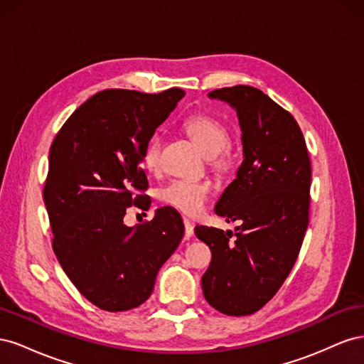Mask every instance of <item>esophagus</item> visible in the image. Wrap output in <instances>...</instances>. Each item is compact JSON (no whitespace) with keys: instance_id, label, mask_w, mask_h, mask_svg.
<instances>
[{"instance_id":"1","label":"esophagus","mask_w":364,"mask_h":364,"mask_svg":"<svg viewBox=\"0 0 364 364\" xmlns=\"http://www.w3.org/2000/svg\"><path fill=\"white\" fill-rule=\"evenodd\" d=\"M183 226H185V238H191L194 235V225L188 218H183Z\"/></svg>"}]
</instances>
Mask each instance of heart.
<instances>
[{
  "label": "heart",
  "instance_id": "obj_1",
  "mask_svg": "<svg viewBox=\"0 0 364 364\" xmlns=\"http://www.w3.org/2000/svg\"><path fill=\"white\" fill-rule=\"evenodd\" d=\"M183 127L205 153V156L211 158L215 167H225L226 158L222 153L230 146V134L220 121L208 115H194L185 121ZM162 147V136L155 134L147 139L144 150H142V165L151 173L161 167ZM209 194H211V190L205 182L171 181L162 186L158 197L164 205L176 209V211L190 217H197L205 209Z\"/></svg>",
  "mask_w": 364,
  "mask_h": 364
}]
</instances>
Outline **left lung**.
Returning <instances> with one entry per match:
<instances>
[{"label": "left lung", "instance_id": "1", "mask_svg": "<svg viewBox=\"0 0 364 364\" xmlns=\"http://www.w3.org/2000/svg\"><path fill=\"white\" fill-rule=\"evenodd\" d=\"M209 97L237 109L245 151L215 214L243 223L235 234L196 226L197 238L213 252L202 289L220 313L247 316L278 293L299 255L310 215L311 162L294 117L262 91L237 85Z\"/></svg>", "mask_w": 364, "mask_h": 364}]
</instances>
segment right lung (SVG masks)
<instances>
[{
    "label": "right lung",
    "mask_w": 364,
    "mask_h": 364,
    "mask_svg": "<svg viewBox=\"0 0 364 364\" xmlns=\"http://www.w3.org/2000/svg\"><path fill=\"white\" fill-rule=\"evenodd\" d=\"M185 95L105 90L71 114L50 147L43 185L53 250L87 301L105 311L144 304L156 273L183 237L181 215L161 208L151 222L123 223L126 209H149L141 167L147 139Z\"/></svg>",
    "instance_id": "right-lung-1"
}]
</instances>
